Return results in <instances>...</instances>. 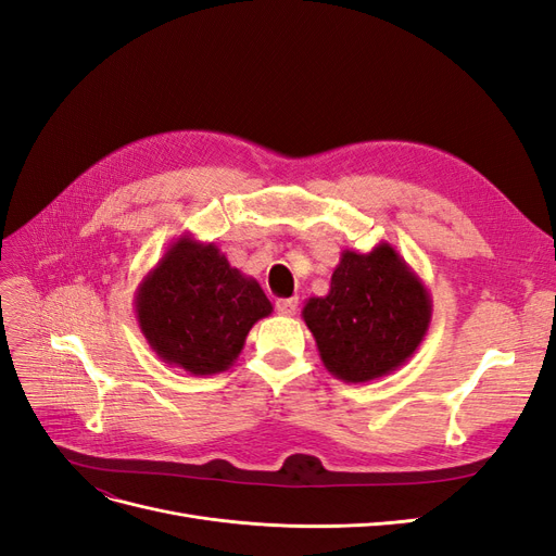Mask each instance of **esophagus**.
<instances>
[{"label":"esophagus","instance_id":"obj_1","mask_svg":"<svg viewBox=\"0 0 556 556\" xmlns=\"http://www.w3.org/2000/svg\"><path fill=\"white\" fill-rule=\"evenodd\" d=\"M296 306H299L296 299H278V301H276L278 315H285V317H292V315L296 313Z\"/></svg>","mask_w":556,"mask_h":556}]
</instances>
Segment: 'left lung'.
<instances>
[{
    "mask_svg": "<svg viewBox=\"0 0 556 556\" xmlns=\"http://www.w3.org/2000/svg\"><path fill=\"white\" fill-rule=\"evenodd\" d=\"M431 311L427 285L380 241L371 252L343 250L329 294L311 296L301 317L327 371L357 384L406 364L425 341Z\"/></svg>",
    "mask_w": 556,
    "mask_h": 556,
    "instance_id": "left-lung-1",
    "label": "left lung"
}]
</instances>
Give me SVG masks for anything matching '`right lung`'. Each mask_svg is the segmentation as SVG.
I'll return each instance as SVG.
<instances>
[{
  "mask_svg": "<svg viewBox=\"0 0 556 556\" xmlns=\"http://www.w3.org/2000/svg\"><path fill=\"white\" fill-rule=\"evenodd\" d=\"M134 313L164 364L213 376L237 362L248 331L274 306L260 282L233 268L215 243L180 233L139 282Z\"/></svg>",
  "mask_w": 556,
  "mask_h": 556,
  "instance_id": "obj_1",
  "label": "right lung"
}]
</instances>
